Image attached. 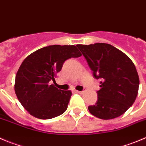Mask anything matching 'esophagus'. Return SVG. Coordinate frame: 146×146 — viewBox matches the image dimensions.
I'll list each match as a JSON object with an SVG mask.
<instances>
[{
  "label": "esophagus",
  "mask_w": 146,
  "mask_h": 146,
  "mask_svg": "<svg viewBox=\"0 0 146 146\" xmlns=\"http://www.w3.org/2000/svg\"><path fill=\"white\" fill-rule=\"evenodd\" d=\"M74 92H75V93H79V94H81V93H82V92L77 91V90H74Z\"/></svg>",
  "instance_id": "obj_1"
}]
</instances>
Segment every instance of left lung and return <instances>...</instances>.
<instances>
[{"mask_svg": "<svg viewBox=\"0 0 146 146\" xmlns=\"http://www.w3.org/2000/svg\"><path fill=\"white\" fill-rule=\"evenodd\" d=\"M95 79H100L98 101L88 107L98 118L110 120L122 115L134 103L139 77L131 59L113 46L104 43L77 44Z\"/></svg>", "mask_w": 146, "mask_h": 146, "instance_id": "1", "label": "left lung"}]
</instances>
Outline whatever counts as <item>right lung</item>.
Wrapping results in <instances>:
<instances>
[{"instance_id":"obj_1","label":"right lung","mask_w":146,"mask_h":146,"mask_svg":"<svg viewBox=\"0 0 146 146\" xmlns=\"http://www.w3.org/2000/svg\"><path fill=\"white\" fill-rule=\"evenodd\" d=\"M82 56L74 45H51L27 56L21 64L15 80V92L23 108L34 117L54 118L67 109L72 93L58 90L51 81L60 72L64 62Z\"/></svg>"}]
</instances>
